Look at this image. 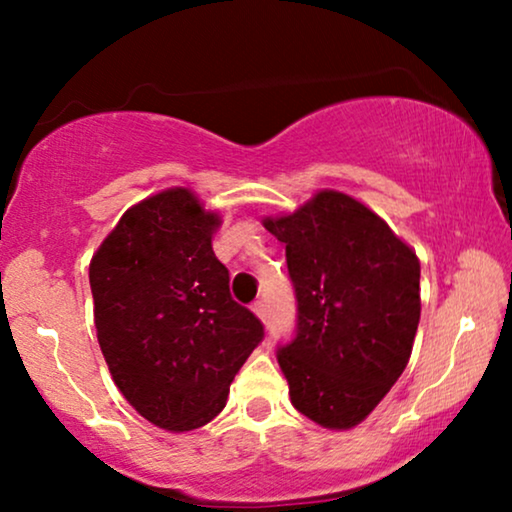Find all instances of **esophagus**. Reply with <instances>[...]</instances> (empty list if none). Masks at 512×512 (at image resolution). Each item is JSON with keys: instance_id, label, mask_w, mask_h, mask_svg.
Segmentation results:
<instances>
[{"instance_id": "obj_1", "label": "esophagus", "mask_w": 512, "mask_h": 512, "mask_svg": "<svg viewBox=\"0 0 512 512\" xmlns=\"http://www.w3.org/2000/svg\"><path fill=\"white\" fill-rule=\"evenodd\" d=\"M251 310H254V314H256V317L261 319V321L268 319V310H265V303H263V300H256V303L251 305Z\"/></svg>"}]
</instances>
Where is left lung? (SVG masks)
Listing matches in <instances>:
<instances>
[{
  "mask_svg": "<svg viewBox=\"0 0 512 512\" xmlns=\"http://www.w3.org/2000/svg\"><path fill=\"white\" fill-rule=\"evenodd\" d=\"M263 226L286 244L296 331L277 347L298 412L352 429L408 366L419 324V261L380 216L321 191Z\"/></svg>",
  "mask_w": 512,
  "mask_h": 512,
  "instance_id": "1",
  "label": "left lung"
}]
</instances>
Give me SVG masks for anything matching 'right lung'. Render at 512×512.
<instances>
[{
  "label": "right lung",
  "instance_id": "add662e5",
  "mask_svg": "<svg viewBox=\"0 0 512 512\" xmlns=\"http://www.w3.org/2000/svg\"><path fill=\"white\" fill-rule=\"evenodd\" d=\"M219 216L186 188L142 200L90 261L95 328L116 387L144 419L193 431L226 408L263 324L230 296Z\"/></svg>",
  "mask_w": 512,
  "mask_h": 512
}]
</instances>
